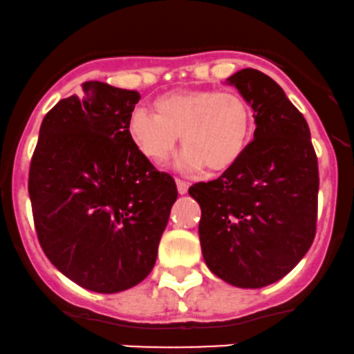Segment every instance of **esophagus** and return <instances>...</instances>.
<instances>
[{"label":"esophagus","mask_w":354,"mask_h":354,"mask_svg":"<svg viewBox=\"0 0 354 354\" xmlns=\"http://www.w3.org/2000/svg\"><path fill=\"white\" fill-rule=\"evenodd\" d=\"M176 184H177L178 194H185V192L189 191V184H187V182H185V180H180V178H177Z\"/></svg>","instance_id":"esophagus-1"}]
</instances>
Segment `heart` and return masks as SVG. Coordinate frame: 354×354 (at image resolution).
Segmentation results:
<instances>
[{
    "label": "heart",
    "mask_w": 354,
    "mask_h": 354,
    "mask_svg": "<svg viewBox=\"0 0 354 354\" xmlns=\"http://www.w3.org/2000/svg\"><path fill=\"white\" fill-rule=\"evenodd\" d=\"M155 112L136 107L127 118V134L141 156L163 163L178 143L177 158L184 172L232 169L249 145L252 109L236 90H177L158 97Z\"/></svg>",
    "instance_id": "b5f03b06"
}]
</instances>
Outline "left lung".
I'll return each mask as SVG.
<instances>
[{
    "instance_id": "obj_1",
    "label": "left lung",
    "mask_w": 354,
    "mask_h": 354,
    "mask_svg": "<svg viewBox=\"0 0 354 354\" xmlns=\"http://www.w3.org/2000/svg\"><path fill=\"white\" fill-rule=\"evenodd\" d=\"M227 83L252 107L254 140L232 169L189 194L201 206L199 240L211 272L233 286L262 288L310 249L319 165L307 121L274 80L245 68Z\"/></svg>"
}]
</instances>
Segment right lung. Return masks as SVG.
Wrapping results in <instances>:
<instances>
[{"instance_id": "1", "label": "right lung", "mask_w": 354, "mask_h": 354, "mask_svg": "<svg viewBox=\"0 0 354 354\" xmlns=\"http://www.w3.org/2000/svg\"><path fill=\"white\" fill-rule=\"evenodd\" d=\"M134 90L85 82L41 124L28 172L35 232L76 285L118 293L143 281L177 199L174 178L131 143Z\"/></svg>"}]
</instances>
